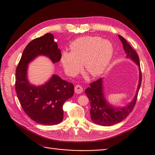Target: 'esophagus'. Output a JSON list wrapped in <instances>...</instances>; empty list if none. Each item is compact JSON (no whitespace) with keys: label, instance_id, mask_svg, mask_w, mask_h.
I'll return each mask as SVG.
<instances>
[{"label":"esophagus","instance_id":"esophagus-1","mask_svg":"<svg viewBox=\"0 0 155 155\" xmlns=\"http://www.w3.org/2000/svg\"><path fill=\"white\" fill-rule=\"evenodd\" d=\"M83 91V87L80 85H76L75 86V92L77 94H80Z\"/></svg>","mask_w":155,"mask_h":155}]
</instances>
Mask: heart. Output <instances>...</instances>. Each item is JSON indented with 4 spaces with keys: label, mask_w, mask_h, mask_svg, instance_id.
<instances>
[{
    "label": "heart",
    "mask_w": 155,
    "mask_h": 155,
    "mask_svg": "<svg viewBox=\"0 0 155 155\" xmlns=\"http://www.w3.org/2000/svg\"><path fill=\"white\" fill-rule=\"evenodd\" d=\"M71 52L64 51L61 62L69 76L74 77L82 69L92 77L102 75L112 61L114 55L112 43L97 36L80 37L69 46Z\"/></svg>",
    "instance_id": "heart-1"
}]
</instances>
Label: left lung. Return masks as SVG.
Masks as SVG:
<instances>
[{"label":"left lung","mask_w":155,"mask_h":155,"mask_svg":"<svg viewBox=\"0 0 155 155\" xmlns=\"http://www.w3.org/2000/svg\"><path fill=\"white\" fill-rule=\"evenodd\" d=\"M118 37L123 43V48L126 54V58L131 59L138 66L139 71V83L133 99L126 106L122 107L110 104L106 99L103 86V78H101L90 84V87L85 90V94L89 99L91 105V118L93 123L101 126H112L125 119L131 112L136 104L138 92L141 86L142 74L139 56L124 38L120 35Z\"/></svg>","instance_id":"left-lung-1"}]
</instances>
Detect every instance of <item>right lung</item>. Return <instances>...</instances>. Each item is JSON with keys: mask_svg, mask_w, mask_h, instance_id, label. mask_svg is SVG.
Wrapping results in <instances>:
<instances>
[{"mask_svg": "<svg viewBox=\"0 0 155 155\" xmlns=\"http://www.w3.org/2000/svg\"><path fill=\"white\" fill-rule=\"evenodd\" d=\"M39 56L48 58L53 64L61 59V50L52 34L32 40L24 50L16 70L15 90L21 107L31 120L43 125H55L63 120L62 106L73 96L74 86L56 74L43 84L31 83L28 65Z\"/></svg>", "mask_w": 155, "mask_h": 155, "instance_id": "obj_1", "label": "right lung"}]
</instances>
